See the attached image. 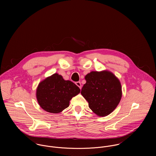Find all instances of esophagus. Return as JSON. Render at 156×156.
I'll use <instances>...</instances> for the list:
<instances>
[{"label":"esophagus","mask_w":156,"mask_h":156,"mask_svg":"<svg viewBox=\"0 0 156 156\" xmlns=\"http://www.w3.org/2000/svg\"><path fill=\"white\" fill-rule=\"evenodd\" d=\"M76 85L78 87H79L80 89H82V85H81L80 82H76Z\"/></svg>","instance_id":"esophagus-1"}]
</instances>
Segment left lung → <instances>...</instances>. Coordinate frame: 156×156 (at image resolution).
<instances>
[{
    "label": "left lung",
    "mask_w": 156,
    "mask_h": 156,
    "mask_svg": "<svg viewBox=\"0 0 156 156\" xmlns=\"http://www.w3.org/2000/svg\"><path fill=\"white\" fill-rule=\"evenodd\" d=\"M87 82L81 94L87 100L89 108L99 116H105L118 105L122 88L119 79L111 71H91L85 77Z\"/></svg>",
    "instance_id": "8db88e82"
}]
</instances>
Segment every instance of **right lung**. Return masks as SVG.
Instances as JSON below:
<instances>
[{"instance_id":"right-lung-1","label":"right lung","mask_w":156,"mask_h":156,"mask_svg":"<svg viewBox=\"0 0 156 156\" xmlns=\"http://www.w3.org/2000/svg\"><path fill=\"white\" fill-rule=\"evenodd\" d=\"M80 89L70 80L53 74L41 82L36 96L40 107L51 113H59L69 106L71 99L80 93Z\"/></svg>"}]
</instances>
